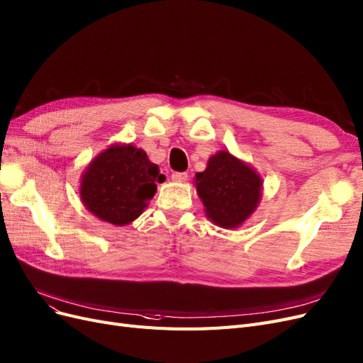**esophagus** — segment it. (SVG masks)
Masks as SVG:
<instances>
[{"mask_svg":"<svg viewBox=\"0 0 363 363\" xmlns=\"http://www.w3.org/2000/svg\"><path fill=\"white\" fill-rule=\"evenodd\" d=\"M172 182H177V183H183L187 180V172H172L171 176Z\"/></svg>","mask_w":363,"mask_h":363,"instance_id":"34e87169","label":"esophagus"}]
</instances>
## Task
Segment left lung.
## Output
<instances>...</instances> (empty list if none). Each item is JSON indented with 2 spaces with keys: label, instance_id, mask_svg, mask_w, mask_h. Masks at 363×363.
<instances>
[{
  "label": "left lung",
  "instance_id": "1",
  "mask_svg": "<svg viewBox=\"0 0 363 363\" xmlns=\"http://www.w3.org/2000/svg\"><path fill=\"white\" fill-rule=\"evenodd\" d=\"M195 184L207 216L222 228H235L257 208L262 183L251 167L228 152H218L206 171L196 174Z\"/></svg>",
  "mask_w": 363,
  "mask_h": 363
}]
</instances>
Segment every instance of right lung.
<instances>
[{
  "label": "right lung",
  "mask_w": 363,
  "mask_h": 363,
  "mask_svg": "<svg viewBox=\"0 0 363 363\" xmlns=\"http://www.w3.org/2000/svg\"><path fill=\"white\" fill-rule=\"evenodd\" d=\"M164 180L144 150L132 144L112 145L85 169L81 199L99 219L126 225L143 213L156 194V183Z\"/></svg>",
  "instance_id": "add662e5"
}]
</instances>
